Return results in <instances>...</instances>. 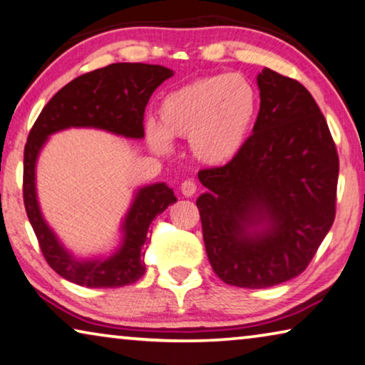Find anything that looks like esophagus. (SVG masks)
Returning <instances> with one entry per match:
<instances>
[{
    "label": "esophagus",
    "instance_id": "1",
    "mask_svg": "<svg viewBox=\"0 0 365 365\" xmlns=\"http://www.w3.org/2000/svg\"><path fill=\"white\" fill-rule=\"evenodd\" d=\"M180 192L185 198H192L197 193V183L193 180H185L180 187Z\"/></svg>",
    "mask_w": 365,
    "mask_h": 365
}]
</instances>
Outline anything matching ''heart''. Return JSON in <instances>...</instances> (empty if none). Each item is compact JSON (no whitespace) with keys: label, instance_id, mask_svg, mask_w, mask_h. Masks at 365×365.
Listing matches in <instances>:
<instances>
[{"label":"heart","instance_id":"obj_1","mask_svg":"<svg viewBox=\"0 0 365 365\" xmlns=\"http://www.w3.org/2000/svg\"><path fill=\"white\" fill-rule=\"evenodd\" d=\"M257 111V90L244 75H211L165 95L159 105V126H145V140L157 154H168L172 139H188L195 159L221 165L246 145Z\"/></svg>","mask_w":365,"mask_h":365}]
</instances>
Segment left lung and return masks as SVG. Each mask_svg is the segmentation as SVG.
I'll return each mask as SVG.
<instances>
[{"mask_svg":"<svg viewBox=\"0 0 365 365\" xmlns=\"http://www.w3.org/2000/svg\"><path fill=\"white\" fill-rule=\"evenodd\" d=\"M252 135L230 164L198 172L203 241L227 285L267 288L300 275L336 215L339 159L317 101L297 80L257 75Z\"/></svg>","mask_w":365,"mask_h":365,"instance_id":"obj_1","label":"left lung"}]
</instances>
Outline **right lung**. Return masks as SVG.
Here are the masks:
<instances>
[{"label":"right lung","instance_id":"right-lung-1","mask_svg":"<svg viewBox=\"0 0 365 365\" xmlns=\"http://www.w3.org/2000/svg\"><path fill=\"white\" fill-rule=\"evenodd\" d=\"M173 70L149 63H111L70 81L43 106L24 149V206L47 264L73 284L88 288H116L138 282L145 272L143 260L150 222L177 201L164 182L139 187L124 215L121 241L110 255L77 257L63 246L42 215L36 187V165L52 134L70 128H91L144 138V111L150 95Z\"/></svg>","mask_w":365,"mask_h":365}]
</instances>
